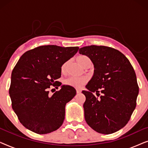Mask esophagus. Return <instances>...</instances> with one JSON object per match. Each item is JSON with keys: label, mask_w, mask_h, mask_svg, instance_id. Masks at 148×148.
I'll use <instances>...</instances> for the list:
<instances>
[{"label": "esophagus", "mask_w": 148, "mask_h": 148, "mask_svg": "<svg viewBox=\"0 0 148 148\" xmlns=\"http://www.w3.org/2000/svg\"><path fill=\"white\" fill-rule=\"evenodd\" d=\"M76 92H77V94H80L81 92H82V91H81L80 90H76Z\"/></svg>", "instance_id": "1"}]
</instances>
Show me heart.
Instances as JSON below:
<instances>
[{"label":"heart","mask_w":148,"mask_h":148,"mask_svg":"<svg viewBox=\"0 0 148 148\" xmlns=\"http://www.w3.org/2000/svg\"><path fill=\"white\" fill-rule=\"evenodd\" d=\"M89 58L87 57L86 56L84 55H81L79 56L77 58V61L78 62V63L80 64L81 66L84 65V62L86 61L87 60H88ZM66 64L67 62H64V63L61 66V72L64 73L66 71ZM88 79L84 77H69L66 78L64 80V84L66 86H71L73 88H81L82 87L84 86L85 84L88 82Z\"/></svg>","instance_id":"heart-1"}]
</instances>
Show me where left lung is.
Segmentation results:
<instances>
[{"label": "left lung", "mask_w": 148, "mask_h": 148, "mask_svg": "<svg viewBox=\"0 0 148 148\" xmlns=\"http://www.w3.org/2000/svg\"><path fill=\"white\" fill-rule=\"evenodd\" d=\"M79 52L88 56L95 68L86 85L89 91H82L86 123L102 134L116 132L127 125L136 107L139 86L134 69L122 52L108 46H86Z\"/></svg>", "instance_id": "1"}]
</instances>
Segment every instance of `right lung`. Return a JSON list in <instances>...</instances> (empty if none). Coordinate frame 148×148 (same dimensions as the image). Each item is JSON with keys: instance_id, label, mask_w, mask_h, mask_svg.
I'll list each match as a JSON object with an SVG mask.
<instances>
[{"instance_id": "add662e5", "label": "right lung", "mask_w": 148, "mask_h": 148, "mask_svg": "<svg viewBox=\"0 0 148 148\" xmlns=\"http://www.w3.org/2000/svg\"><path fill=\"white\" fill-rule=\"evenodd\" d=\"M79 47L40 46L25 52L13 68L9 95L12 108L25 128L47 134L61 126L65 105L76 95L74 88L62 86L51 96L50 86L61 83V66L73 57Z\"/></svg>"}]
</instances>
